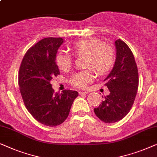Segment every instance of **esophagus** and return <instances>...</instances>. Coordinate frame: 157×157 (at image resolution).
Instances as JSON below:
<instances>
[{
    "label": "esophagus",
    "mask_w": 157,
    "mask_h": 157,
    "mask_svg": "<svg viewBox=\"0 0 157 157\" xmlns=\"http://www.w3.org/2000/svg\"><path fill=\"white\" fill-rule=\"evenodd\" d=\"M89 93L87 91H85V92H82V91H79V94H80V95H83V94H87Z\"/></svg>",
    "instance_id": "obj_1"
}]
</instances>
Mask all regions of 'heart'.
Here are the masks:
<instances>
[{"mask_svg": "<svg viewBox=\"0 0 157 157\" xmlns=\"http://www.w3.org/2000/svg\"><path fill=\"white\" fill-rule=\"evenodd\" d=\"M75 56H85L86 67L93 68L99 75H103L111 69L114 62V53L112 47L98 38L82 39L74 42L70 46ZM56 63L59 69L67 71L71 67L72 57L67 52L59 51L56 56ZM94 75L91 70L76 72L70 77V82L79 89L86 87L93 80Z\"/></svg>", "mask_w": 157, "mask_h": 157, "instance_id": "1", "label": "heart"}]
</instances>
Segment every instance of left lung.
<instances>
[{
	"instance_id": "1",
	"label": "left lung",
	"mask_w": 157,
	"mask_h": 157,
	"mask_svg": "<svg viewBox=\"0 0 157 157\" xmlns=\"http://www.w3.org/2000/svg\"><path fill=\"white\" fill-rule=\"evenodd\" d=\"M114 44L115 63L105 79L110 93L94 109L97 117L105 123L118 122L129 113L139 85L137 66L132 50L120 39L117 40Z\"/></svg>"
}]
</instances>
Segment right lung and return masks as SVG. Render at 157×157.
<instances>
[{"instance_id": "1", "label": "right lung", "mask_w": 157, "mask_h": 157, "mask_svg": "<svg viewBox=\"0 0 157 157\" xmlns=\"http://www.w3.org/2000/svg\"><path fill=\"white\" fill-rule=\"evenodd\" d=\"M61 37H46L26 52L18 73V85L25 107L37 122L56 127L65 121L78 92L70 90L56 93L50 80L59 74L56 63Z\"/></svg>"}]
</instances>
